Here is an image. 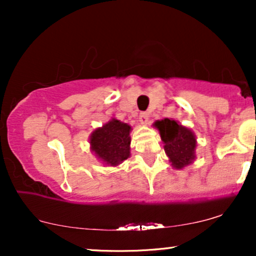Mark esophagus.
Segmentation results:
<instances>
[{"instance_id": "esophagus-1", "label": "esophagus", "mask_w": 256, "mask_h": 256, "mask_svg": "<svg viewBox=\"0 0 256 256\" xmlns=\"http://www.w3.org/2000/svg\"><path fill=\"white\" fill-rule=\"evenodd\" d=\"M140 124H148L149 114L146 113V112H143V113L140 114Z\"/></svg>"}]
</instances>
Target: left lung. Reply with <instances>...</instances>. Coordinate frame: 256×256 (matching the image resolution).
Masks as SVG:
<instances>
[{"instance_id":"left-lung-1","label":"left lung","mask_w":256,"mask_h":256,"mask_svg":"<svg viewBox=\"0 0 256 256\" xmlns=\"http://www.w3.org/2000/svg\"><path fill=\"white\" fill-rule=\"evenodd\" d=\"M154 126L160 132L165 152L174 168L180 170L194 162L198 143L190 128L168 118L158 120L154 122Z\"/></svg>"}]
</instances>
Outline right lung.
Returning <instances> with one entry per match:
<instances>
[{
  "mask_svg": "<svg viewBox=\"0 0 256 256\" xmlns=\"http://www.w3.org/2000/svg\"><path fill=\"white\" fill-rule=\"evenodd\" d=\"M131 126L112 119L90 136V149L108 166H118L130 156Z\"/></svg>",
  "mask_w": 256,
  "mask_h": 256,
  "instance_id": "1",
  "label": "right lung"
}]
</instances>
